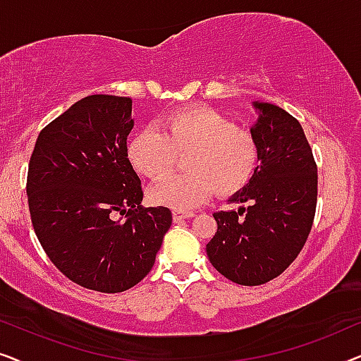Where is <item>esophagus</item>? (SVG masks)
<instances>
[{"label":"esophagus","mask_w":361,"mask_h":361,"mask_svg":"<svg viewBox=\"0 0 361 361\" xmlns=\"http://www.w3.org/2000/svg\"><path fill=\"white\" fill-rule=\"evenodd\" d=\"M190 216H194L192 212H187V210H174L172 212V219H174V224H179V221L185 220V219H190Z\"/></svg>","instance_id":"obj_1"}]
</instances>
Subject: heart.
Masks as SVG:
<instances>
[{"instance_id": "obj_1", "label": "heart", "mask_w": 361, "mask_h": 361, "mask_svg": "<svg viewBox=\"0 0 361 361\" xmlns=\"http://www.w3.org/2000/svg\"><path fill=\"white\" fill-rule=\"evenodd\" d=\"M141 130L128 146V157L149 179L169 174L179 156L185 174L171 176L151 187L152 204L189 210L209 200L238 194L250 184L259 166V145L246 128L209 106L187 108Z\"/></svg>"}]
</instances>
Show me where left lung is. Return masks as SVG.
Masks as SVG:
<instances>
[{
  "label": "left lung",
  "mask_w": 361,
  "mask_h": 361,
  "mask_svg": "<svg viewBox=\"0 0 361 361\" xmlns=\"http://www.w3.org/2000/svg\"><path fill=\"white\" fill-rule=\"evenodd\" d=\"M251 128L259 145L258 171L230 202L238 212H216V233L207 256L226 279L259 286L278 278L298 258L312 228L317 207V164L302 126L271 103Z\"/></svg>",
  "instance_id": "8db88e82"
}]
</instances>
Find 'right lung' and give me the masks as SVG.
Masks as SVG:
<instances>
[{
    "label": "right lung",
    "mask_w": 361,
    "mask_h": 361,
    "mask_svg": "<svg viewBox=\"0 0 361 361\" xmlns=\"http://www.w3.org/2000/svg\"><path fill=\"white\" fill-rule=\"evenodd\" d=\"M131 128V98L85 97L42 128L29 159L39 243L63 276L98 293L145 279L172 224L167 207L141 205V180L128 159Z\"/></svg>",
    "instance_id": "obj_1"
}]
</instances>
